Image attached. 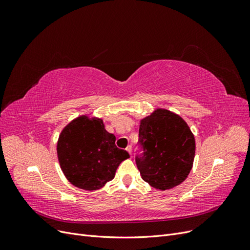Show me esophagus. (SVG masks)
Listing matches in <instances>:
<instances>
[{
	"label": "esophagus",
	"mask_w": 250,
	"mask_h": 250,
	"mask_svg": "<svg viewBox=\"0 0 250 250\" xmlns=\"http://www.w3.org/2000/svg\"><path fill=\"white\" fill-rule=\"evenodd\" d=\"M126 151H127V152H128V153H129V154H131V151H132V147H131L130 145H128V146L126 147Z\"/></svg>",
	"instance_id": "obj_1"
}]
</instances>
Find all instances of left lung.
Segmentation results:
<instances>
[{
	"label": "left lung",
	"instance_id": "8db88e82",
	"mask_svg": "<svg viewBox=\"0 0 250 250\" xmlns=\"http://www.w3.org/2000/svg\"><path fill=\"white\" fill-rule=\"evenodd\" d=\"M140 144L144 155L135 158L144 181L156 190L179 186L190 174L195 157V138L177 113L156 108L140 120Z\"/></svg>",
	"mask_w": 250,
	"mask_h": 250
}]
</instances>
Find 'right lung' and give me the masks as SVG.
I'll return each mask as SVG.
<instances>
[{
  "instance_id": "right-lung-1",
  "label": "right lung",
  "mask_w": 250,
  "mask_h": 250,
  "mask_svg": "<svg viewBox=\"0 0 250 250\" xmlns=\"http://www.w3.org/2000/svg\"><path fill=\"white\" fill-rule=\"evenodd\" d=\"M115 143L116 137L106 131L102 119L82 115L72 120L60 132L56 148L65 178L82 190H100L129 157Z\"/></svg>"
}]
</instances>
